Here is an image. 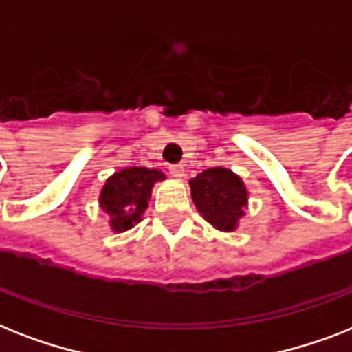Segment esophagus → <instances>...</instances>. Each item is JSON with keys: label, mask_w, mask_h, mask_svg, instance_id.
Listing matches in <instances>:
<instances>
[{"label": "esophagus", "mask_w": 352, "mask_h": 352, "mask_svg": "<svg viewBox=\"0 0 352 352\" xmlns=\"http://www.w3.org/2000/svg\"><path fill=\"white\" fill-rule=\"evenodd\" d=\"M168 170H170V174H173L174 178H184V174H185L184 165H170Z\"/></svg>", "instance_id": "obj_1"}]
</instances>
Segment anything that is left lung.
<instances>
[{
	"label": "left lung",
	"instance_id": "obj_1",
	"mask_svg": "<svg viewBox=\"0 0 352 352\" xmlns=\"http://www.w3.org/2000/svg\"><path fill=\"white\" fill-rule=\"evenodd\" d=\"M190 196L204 220L214 229L234 232L245 216L249 192L238 174L225 167L207 168L189 182Z\"/></svg>",
	"mask_w": 352,
	"mask_h": 352
}]
</instances>
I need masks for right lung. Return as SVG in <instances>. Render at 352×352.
<instances>
[{
	"mask_svg": "<svg viewBox=\"0 0 352 352\" xmlns=\"http://www.w3.org/2000/svg\"><path fill=\"white\" fill-rule=\"evenodd\" d=\"M158 168L129 167L109 176L100 192V207L114 232H125L142 221L154 184L163 182Z\"/></svg>",
	"mask_w": 352,
	"mask_h": 352,
	"instance_id": "1",
	"label": "right lung"
}]
</instances>
